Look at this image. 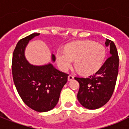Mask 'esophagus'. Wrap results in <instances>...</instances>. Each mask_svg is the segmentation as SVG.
<instances>
[{
  "instance_id": "obj_1",
  "label": "esophagus",
  "mask_w": 129,
  "mask_h": 129,
  "mask_svg": "<svg viewBox=\"0 0 129 129\" xmlns=\"http://www.w3.org/2000/svg\"><path fill=\"white\" fill-rule=\"evenodd\" d=\"M73 79H74V77L73 75H69L68 76V81H70L73 80Z\"/></svg>"
}]
</instances>
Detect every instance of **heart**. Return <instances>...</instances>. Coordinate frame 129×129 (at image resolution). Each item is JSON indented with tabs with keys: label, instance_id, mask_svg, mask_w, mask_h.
<instances>
[{
	"label": "heart",
	"instance_id": "1",
	"mask_svg": "<svg viewBox=\"0 0 129 129\" xmlns=\"http://www.w3.org/2000/svg\"><path fill=\"white\" fill-rule=\"evenodd\" d=\"M106 50L102 45L90 41L69 43L64 51L56 52V60L59 68L66 71L70 68L73 60L79 73L88 75L97 72L102 66Z\"/></svg>",
	"mask_w": 129,
	"mask_h": 129
}]
</instances>
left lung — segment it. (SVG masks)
<instances>
[{"mask_svg": "<svg viewBox=\"0 0 129 129\" xmlns=\"http://www.w3.org/2000/svg\"><path fill=\"white\" fill-rule=\"evenodd\" d=\"M110 56L100 70L88 78L75 77L79 83L77 99L84 108L94 110L105 105L113 93L118 75L119 57L116 46L112 41L106 39Z\"/></svg>", "mask_w": 129, "mask_h": 129, "instance_id": "1", "label": "left lung"}]
</instances>
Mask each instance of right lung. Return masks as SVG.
Returning a JSON list of instances; mask_svg holds the SVG:
<instances>
[{"label":"right lung","mask_w":129,"mask_h":129,"mask_svg":"<svg viewBox=\"0 0 129 129\" xmlns=\"http://www.w3.org/2000/svg\"><path fill=\"white\" fill-rule=\"evenodd\" d=\"M39 34L33 33L18 41L13 53L12 69L14 83L22 100L30 108L42 113L50 111L57 104L68 75L50 63L36 66L27 60V45ZM51 59L55 61L54 54L51 55Z\"/></svg>","instance_id":"obj_1"}]
</instances>
